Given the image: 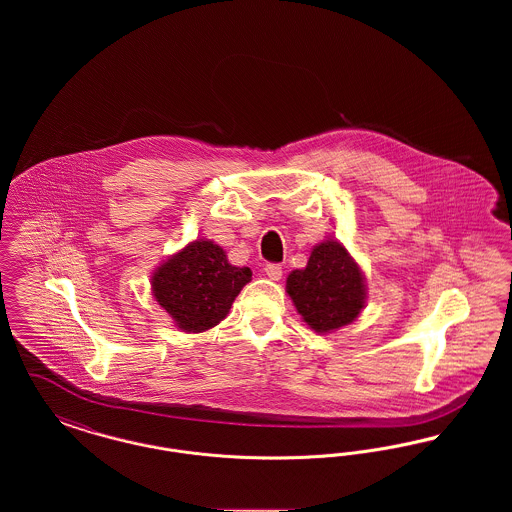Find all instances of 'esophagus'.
Instances as JSON below:
<instances>
[{
  "label": "esophagus",
  "mask_w": 512,
  "mask_h": 512,
  "mask_svg": "<svg viewBox=\"0 0 512 512\" xmlns=\"http://www.w3.org/2000/svg\"><path fill=\"white\" fill-rule=\"evenodd\" d=\"M265 272H267V276L270 280H280V278H282V265H278V263H268V265H265Z\"/></svg>",
  "instance_id": "1"
}]
</instances>
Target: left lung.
<instances>
[{
  "label": "left lung",
  "mask_w": 512,
  "mask_h": 512,
  "mask_svg": "<svg viewBox=\"0 0 512 512\" xmlns=\"http://www.w3.org/2000/svg\"><path fill=\"white\" fill-rule=\"evenodd\" d=\"M286 288L297 313L320 334L353 322L365 307L363 274L338 242L317 245L307 267L288 276Z\"/></svg>",
  "instance_id": "obj_1"
}]
</instances>
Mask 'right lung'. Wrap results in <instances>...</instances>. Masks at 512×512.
<instances>
[{
	"label": "right lung",
	"instance_id": "1",
	"mask_svg": "<svg viewBox=\"0 0 512 512\" xmlns=\"http://www.w3.org/2000/svg\"><path fill=\"white\" fill-rule=\"evenodd\" d=\"M249 280V268L232 267L219 245L199 240L157 268L151 286L178 328L195 334L217 326Z\"/></svg>",
	"mask_w": 512,
	"mask_h": 512
}]
</instances>
